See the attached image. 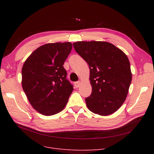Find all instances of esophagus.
Instances as JSON below:
<instances>
[{"label": "esophagus", "mask_w": 154, "mask_h": 154, "mask_svg": "<svg viewBox=\"0 0 154 154\" xmlns=\"http://www.w3.org/2000/svg\"><path fill=\"white\" fill-rule=\"evenodd\" d=\"M74 84H75V86L77 88V87H79L80 86V81L75 82L74 83Z\"/></svg>", "instance_id": "obj_1"}]
</instances>
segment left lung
Returning a JSON list of instances; mask_svg holds the SVG:
<instances>
[{"label":"left lung","instance_id":"obj_1","mask_svg":"<svg viewBox=\"0 0 154 154\" xmlns=\"http://www.w3.org/2000/svg\"><path fill=\"white\" fill-rule=\"evenodd\" d=\"M73 45L90 69L92 91L85 99L87 107L100 116L114 113L125 100L132 81L127 56L107 42L80 41Z\"/></svg>","mask_w":154,"mask_h":154}]
</instances>
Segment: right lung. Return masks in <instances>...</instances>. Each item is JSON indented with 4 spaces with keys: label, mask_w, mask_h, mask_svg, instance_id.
Instances as JSON below:
<instances>
[{
    "label": "right lung",
    "mask_w": 154,
    "mask_h": 154,
    "mask_svg": "<svg viewBox=\"0 0 154 154\" xmlns=\"http://www.w3.org/2000/svg\"><path fill=\"white\" fill-rule=\"evenodd\" d=\"M72 48L69 42L43 45L23 65V90L32 107L40 114L53 116L66 106L74 88L63 66Z\"/></svg>",
    "instance_id": "1"
}]
</instances>
